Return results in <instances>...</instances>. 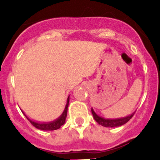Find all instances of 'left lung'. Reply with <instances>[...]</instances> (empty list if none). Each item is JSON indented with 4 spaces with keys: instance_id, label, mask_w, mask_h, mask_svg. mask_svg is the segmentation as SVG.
Segmentation results:
<instances>
[{
    "instance_id": "obj_1",
    "label": "left lung",
    "mask_w": 160,
    "mask_h": 160,
    "mask_svg": "<svg viewBox=\"0 0 160 160\" xmlns=\"http://www.w3.org/2000/svg\"><path fill=\"white\" fill-rule=\"evenodd\" d=\"M91 112L92 114H93L94 120L96 121L99 125H102V126L104 127H107V128H114V127L122 126V125H125V123H127V122L133 117L134 114H135V112H134L133 114H132L131 115L127 116V117L121 118L108 119L98 115V114L94 112L93 108H91Z\"/></svg>"
}]
</instances>
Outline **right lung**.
Segmentation results:
<instances>
[{
    "label": "right lung",
    "instance_id": "right-lung-1",
    "mask_svg": "<svg viewBox=\"0 0 160 160\" xmlns=\"http://www.w3.org/2000/svg\"><path fill=\"white\" fill-rule=\"evenodd\" d=\"M69 101H70V96L68 97L67 98V105H66L65 109H64L63 112L62 114L57 119H56L53 122H36L33 120H31L29 118L27 117L25 115V113L22 111L25 116L26 117V118L28 119V121L30 122V123L33 125L34 127H35L36 128L40 130H43V131H53V130H56L59 129L62 125H64L66 122V118H67V110H68V105H69Z\"/></svg>",
    "mask_w": 160,
    "mask_h": 160
}]
</instances>
